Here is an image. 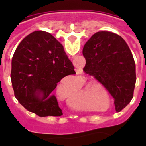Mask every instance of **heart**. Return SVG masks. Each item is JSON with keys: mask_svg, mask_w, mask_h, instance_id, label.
Segmentation results:
<instances>
[{"mask_svg": "<svg viewBox=\"0 0 146 146\" xmlns=\"http://www.w3.org/2000/svg\"><path fill=\"white\" fill-rule=\"evenodd\" d=\"M59 89L61 93L64 92V86L63 85L60 86ZM103 95L106 94L108 96L103 88H99L95 82L86 85V81H83L69 93L66 102L71 108L78 110H89L91 109V110L102 111L104 109L103 107L106 106L108 102L107 99ZM108 98L109 99V97ZM88 101L92 104L91 107L88 105Z\"/></svg>", "mask_w": 146, "mask_h": 146, "instance_id": "1", "label": "heart"}]
</instances>
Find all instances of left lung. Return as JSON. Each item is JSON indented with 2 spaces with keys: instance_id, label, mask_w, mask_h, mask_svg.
Instances as JSON below:
<instances>
[{
  "instance_id": "obj_1",
  "label": "left lung",
  "mask_w": 146,
  "mask_h": 146,
  "mask_svg": "<svg viewBox=\"0 0 146 146\" xmlns=\"http://www.w3.org/2000/svg\"><path fill=\"white\" fill-rule=\"evenodd\" d=\"M82 54L83 71L105 87L116 112L121 111L133 98L136 82L135 62L127 44L116 33L99 31L86 42Z\"/></svg>"
}]
</instances>
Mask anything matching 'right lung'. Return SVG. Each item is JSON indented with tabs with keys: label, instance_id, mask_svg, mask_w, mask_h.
Segmentation results:
<instances>
[{
	"label": "right lung",
	"instance_id": "1",
	"mask_svg": "<svg viewBox=\"0 0 146 146\" xmlns=\"http://www.w3.org/2000/svg\"><path fill=\"white\" fill-rule=\"evenodd\" d=\"M63 45L52 34L37 31L18 45L11 60L15 96L28 111L40 117L63 115L52 91L62 78L76 73Z\"/></svg>",
	"mask_w": 146,
	"mask_h": 146
}]
</instances>
